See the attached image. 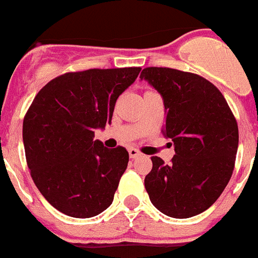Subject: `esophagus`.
I'll return each mask as SVG.
<instances>
[{
  "label": "esophagus",
  "mask_w": 258,
  "mask_h": 258,
  "mask_svg": "<svg viewBox=\"0 0 258 258\" xmlns=\"http://www.w3.org/2000/svg\"><path fill=\"white\" fill-rule=\"evenodd\" d=\"M127 152H129V156H131V159H137V157H141V155H142L140 151H138V150L133 149V147L127 150Z\"/></svg>",
  "instance_id": "34e87169"
}]
</instances>
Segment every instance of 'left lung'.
Wrapping results in <instances>:
<instances>
[{"mask_svg":"<svg viewBox=\"0 0 258 258\" xmlns=\"http://www.w3.org/2000/svg\"><path fill=\"white\" fill-rule=\"evenodd\" d=\"M140 77L163 98V134L175 151L168 165L151 157L146 191L155 208L169 217L197 216L220 198L231 178L239 143L235 117L222 93L199 75L149 67Z\"/></svg>","mask_w":258,"mask_h":258,"instance_id":"obj_1","label":"left lung"}]
</instances>
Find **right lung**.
<instances>
[{"instance_id":"obj_1","label":"right lung","mask_w":258,"mask_h":258,"mask_svg":"<svg viewBox=\"0 0 258 258\" xmlns=\"http://www.w3.org/2000/svg\"><path fill=\"white\" fill-rule=\"evenodd\" d=\"M140 67L88 70L55 77L41 89L23 121V143L32 179L61 213L94 217L113 202L129 161L124 147L94 140L111 124L117 98Z\"/></svg>"}]
</instances>
